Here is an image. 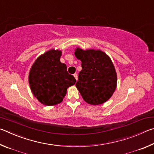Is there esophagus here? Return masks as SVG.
Masks as SVG:
<instances>
[{"instance_id": "34e87169", "label": "esophagus", "mask_w": 154, "mask_h": 154, "mask_svg": "<svg viewBox=\"0 0 154 154\" xmlns=\"http://www.w3.org/2000/svg\"><path fill=\"white\" fill-rule=\"evenodd\" d=\"M74 78H75V80H78V75H77V74H74Z\"/></svg>"}]
</instances>
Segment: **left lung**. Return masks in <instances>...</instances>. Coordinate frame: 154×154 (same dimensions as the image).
<instances>
[{
	"label": "left lung",
	"instance_id": "8db88e82",
	"mask_svg": "<svg viewBox=\"0 0 154 154\" xmlns=\"http://www.w3.org/2000/svg\"><path fill=\"white\" fill-rule=\"evenodd\" d=\"M74 55L82 62L75 87L87 103H104L117 87V74L111 59L99 49L83 50L77 47Z\"/></svg>",
	"mask_w": 154,
	"mask_h": 154
}]
</instances>
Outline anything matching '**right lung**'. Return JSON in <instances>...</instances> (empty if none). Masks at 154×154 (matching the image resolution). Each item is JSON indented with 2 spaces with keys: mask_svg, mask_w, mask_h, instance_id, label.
<instances>
[{
  "mask_svg": "<svg viewBox=\"0 0 154 154\" xmlns=\"http://www.w3.org/2000/svg\"><path fill=\"white\" fill-rule=\"evenodd\" d=\"M61 51L51 49L38 57L29 70L28 80L32 94L45 106L60 103L67 88L76 80L67 72V66L60 61Z\"/></svg>",
  "mask_w": 154,
  "mask_h": 154,
  "instance_id": "right-lung-1",
  "label": "right lung"
}]
</instances>
